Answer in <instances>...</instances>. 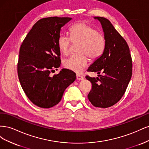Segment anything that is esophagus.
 I'll use <instances>...</instances> for the list:
<instances>
[{
	"label": "esophagus",
	"mask_w": 149,
	"mask_h": 149,
	"mask_svg": "<svg viewBox=\"0 0 149 149\" xmlns=\"http://www.w3.org/2000/svg\"><path fill=\"white\" fill-rule=\"evenodd\" d=\"M76 79H77L78 80H83L84 79L83 76H81L79 74H76Z\"/></svg>",
	"instance_id": "esophagus-1"
}]
</instances>
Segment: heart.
Instances as JSON below:
<instances>
[{"instance_id":"obj_1","label":"heart","mask_w":149,"mask_h":149,"mask_svg":"<svg viewBox=\"0 0 149 149\" xmlns=\"http://www.w3.org/2000/svg\"><path fill=\"white\" fill-rule=\"evenodd\" d=\"M70 37H60L58 47L61 53L66 55L70 53L71 42L79 43L77 48L79 54L66 58L63 65L67 69L81 73L89 64L86 55L91 59H96L101 56L105 47V39L101 32L83 22L71 26Z\"/></svg>"}]
</instances>
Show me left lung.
<instances>
[{"mask_svg": "<svg viewBox=\"0 0 149 149\" xmlns=\"http://www.w3.org/2000/svg\"><path fill=\"white\" fill-rule=\"evenodd\" d=\"M94 19L101 24L105 47L102 55L88 69L98 74L96 78L86 77L92 83L88 97L94 106L107 108L118 102L125 93L132 76V58L127 42L111 22L101 17Z\"/></svg>", "mask_w": 149, "mask_h": 149, "instance_id": "left-lung-1", "label": "left lung"}]
</instances>
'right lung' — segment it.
Segmentation results:
<instances>
[{
  "mask_svg": "<svg viewBox=\"0 0 149 149\" xmlns=\"http://www.w3.org/2000/svg\"><path fill=\"white\" fill-rule=\"evenodd\" d=\"M72 19L52 17L39 20L26 36L20 48L18 76L26 96L35 105L49 108L61 101L65 90L76 79V74L60 66L58 40L63 26Z\"/></svg>",
  "mask_w": 149,
  "mask_h": 149,
  "instance_id": "1",
  "label": "right lung"
}]
</instances>
